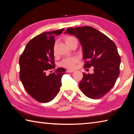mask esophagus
<instances>
[{"instance_id": "1", "label": "esophagus", "mask_w": 134, "mask_h": 134, "mask_svg": "<svg viewBox=\"0 0 134 134\" xmlns=\"http://www.w3.org/2000/svg\"><path fill=\"white\" fill-rule=\"evenodd\" d=\"M66 72H74V71L73 70H67Z\"/></svg>"}]
</instances>
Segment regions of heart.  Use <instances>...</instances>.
I'll return each mask as SVG.
<instances>
[{
  "label": "heart",
  "instance_id": "b5f03b06",
  "mask_svg": "<svg viewBox=\"0 0 134 134\" xmlns=\"http://www.w3.org/2000/svg\"><path fill=\"white\" fill-rule=\"evenodd\" d=\"M74 40H76L75 38L69 36L65 38V42L67 44H69L70 42ZM78 62L79 59L77 57H68L63 59L60 63V65L69 69H74Z\"/></svg>",
  "mask_w": 134,
  "mask_h": 134
}]
</instances>
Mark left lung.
Returning a JSON list of instances; mask_svg holds the SVG:
<instances>
[{"label": "left lung", "instance_id": "1", "mask_svg": "<svg viewBox=\"0 0 134 134\" xmlns=\"http://www.w3.org/2000/svg\"><path fill=\"white\" fill-rule=\"evenodd\" d=\"M64 34L78 38L82 46L85 68L94 67L93 74L83 72L79 87L90 99H100L115 85L119 75L121 58L115 43L91 26L69 28Z\"/></svg>", "mask_w": 134, "mask_h": 134}]
</instances>
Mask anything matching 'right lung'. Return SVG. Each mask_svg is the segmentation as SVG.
<instances>
[{"label":"right lung","mask_w":134,"mask_h":134,"mask_svg":"<svg viewBox=\"0 0 134 134\" xmlns=\"http://www.w3.org/2000/svg\"><path fill=\"white\" fill-rule=\"evenodd\" d=\"M64 29L44 32L32 39L20 56L19 79L25 89L36 100L49 102L58 94L65 69L58 68L55 72L46 75L54 69V35H58Z\"/></svg>","instance_id":"obj_1"}]
</instances>
